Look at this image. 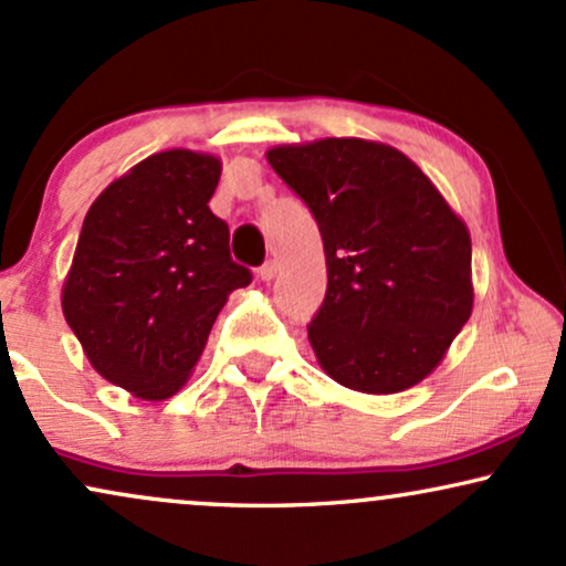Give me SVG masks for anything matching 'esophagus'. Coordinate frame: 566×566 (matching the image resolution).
<instances>
[{
    "label": "esophagus",
    "instance_id": "1",
    "mask_svg": "<svg viewBox=\"0 0 566 566\" xmlns=\"http://www.w3.org/2000/svg\"><path fill=\"white\" fill-rule=\"evenodd\" d=\"M275 272H277V264L275 262H264L260 270H256V275H260V281H272V277H275Z\"/></svg>",
    "mask_w": 566,
    "mask_h": 566
}]
</instances>
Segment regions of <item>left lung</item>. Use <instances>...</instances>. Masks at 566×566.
<instances>
[{
  "label": "left lung",
  "mask_w": 566,
  "mask_h": 566,
  "mask_svg": "<svg viewBox=\"0 0 566 566\" xmlns=\"http://www.w3.org/2000/svg\"><path fill=\"white\" fill-rule=\"evenodd\" d=\"M315 214L327 294L306 333L319 367L361 394H399L441 365L472 315V241L394 146L319 138L268 151Z\"/></svg>",
  "instance_id": "1"
}]
</instances>
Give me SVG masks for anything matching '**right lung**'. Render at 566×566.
Segmentation results:
<instances>
[{
	"mask_svg": "<svg viewBox=\"0 0 566 566\" xmlns=\"http://www.w3.org/2000/svg\"><path fill=\"white\" fill-rule=\"evenodd\" d=\"M220 172L205 151H157L104 188L83 220L62 312L91 367L136 399L186 386L230 291L251 283L209 209Z\"/></svg>",
	"mask_w": 566,
	"mask_h": 566,
	"instance_id": "right-lung-1",
	"label": "right lung"
}]
</instances>
